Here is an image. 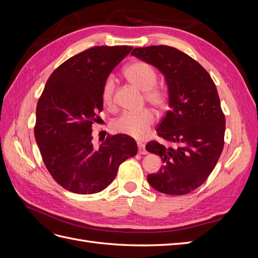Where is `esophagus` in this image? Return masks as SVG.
I'll return each instance as SVG.
<instances>
[{"mask_svg": "<svg viewBox=\"0 0 258 258\" xmlns=\"http://www.w3.org/2000/svg\"><path fill=\"white\" fill-rule=\"evenodd\" d=\"M138 147H139V154H141V155H146L147 154V151H146V148H145V144L139 142L138 143Z\"/></svg>", "mask_w": 258, "mask_h": 258, "instance_id": "1", "label": "esophagus"}]
</instances>
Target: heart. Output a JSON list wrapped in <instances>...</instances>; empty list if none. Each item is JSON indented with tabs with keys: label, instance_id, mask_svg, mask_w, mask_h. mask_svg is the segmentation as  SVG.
Wrapping results in <instances>:
<instances>
[{
	"label": "heart",
	"instance_id": "b5f03b06",
	"mask_svg": "<svg viewBox=\"0 0 258 258\" xmlns=\"http://www.w3.org/2000/svg\"><path fill=\"white\" fill-rule=\"evenodd\" d=\"M123 74L131 84L144 91V98L148 103L156 108H162L166 105L168 100L167 91L157 85V73L152 66L143 61L132 62L124 68ZM114 80L108 77L101 90V100L107 108H111L114 104ZM154 119V114L148 108H144L138 113L126 112L114 120L113 128L119 134L135 139H143L151 130Z\"/></svg>",
	"mask_w": 258,
	"mask_h": 258
}]
</instances>
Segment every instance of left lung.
Returning a JSON list of instances; mask_svg holds the SVG:
<instances>
[{"mask_svg": "<svg viewBox=\"0 0 258 258\" xmlns=\"http://www.w3.org/2000/svg\"><path fill=\"white\" fill-rule=\"evenodd\" d=\"M131 54L157 68L169 89L170 108L157 136L171 145L146 144V151L163 162L147 181L162 194H188L205 183L224 148L225 115L216 86L204 67L174 47H138Z\"/></svg>", "mask_w": 258, "mask_h": 258, "instance_id": "1", "label": "left lung"}]
</instances>
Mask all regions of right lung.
Wrapping results in <instances>:
<instances>
[{"mask_svg": "<svg viewBox=\"0 0 258 258\" xmlns=\"http://www.w3.org/2000/svg\"><path fill=\"white\" fill-rule=\"evenodd\" d=\"M132 50L130 46H96L75 54L49 76L36 105L34 136L48 172L74 194L102 191L117 171L138 153L126 135L107 136L92 144V124L101 118V90L112 70Z\"/></svg>", "mask_w": 258, "mask_h": 258, "instance_id": "obj_1", "label": "right lung"}]
</instances>
